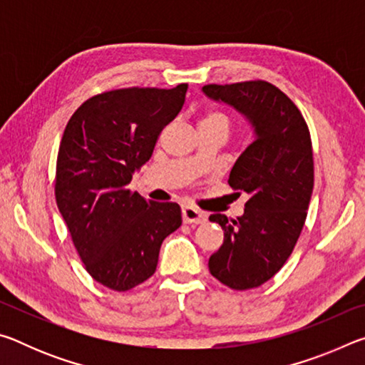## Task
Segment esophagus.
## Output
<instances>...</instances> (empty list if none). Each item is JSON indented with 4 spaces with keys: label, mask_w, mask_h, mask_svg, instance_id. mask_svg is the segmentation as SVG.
Wrapping results in <instances>:
<instances>
[{
    "label": "esophagus",
    "mask_w": 365,
    "mask_h": 365,
    "mask_svg": "<svg viewBox=\"0 0 365 365\" xmlns=\"http://www.w3.org/2000/svg\"><path fill=\"white\" fill-rule=\"evenodd\" d=\"M182 217L185 224H202V222H206L207 214L193 206H185L182 209Z\"/></svg>",
    "instance_id": "obj_1"
}]
</instances>
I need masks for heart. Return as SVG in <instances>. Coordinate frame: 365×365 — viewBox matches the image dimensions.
<instances>
[{"label":"heart","mask_w":365,"mask_h":365,"mask_svg":"<svg viewBox=\"0 0 365 365\" xmlns=\"http://www.w3.org/2000/svg\"><path fill=\"white\" fill-rule=\"evenodd\" d=\"M202 122H215V123H222V125H228V117L224 113H219V110H212L209 113Z\"/></svg>","instance_id":"heart-1"}]
</instances>
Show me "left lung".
Instances as JSON below:
<instances>
[{
  "instance_id": "obj_1",
  "label": "left lung",
  "mask_w": 365,
  "mask_h": 365,
  "mask_svg": "<svg viewBox=\"0 0 365 365\" xmlns=\"http://www.w3.org/2000/svg\"><path fill=\"white\" fill-rule=\"evenodd\" d=\"M202 93L233 108L252 130L228 177L232 190L245 191L248 201L235 220L225 214L209 217L224 230L209 270L233 289L261 287L283 267L304 227L314 188L311 135L294 103L262 80L206 85Z\"/></svg>"
}]
</instances>
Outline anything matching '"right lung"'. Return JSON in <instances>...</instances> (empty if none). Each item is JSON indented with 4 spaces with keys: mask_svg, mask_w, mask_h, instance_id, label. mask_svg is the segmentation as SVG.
<instances>
[{
    "mask_svg": "<svg viewBox=\"0 0 365 365\" xmlns=\"http://www.w3.org/2000/svg\"><path fill=\"white\" fill-rule=\"evenodd\" d=\"M187 90L180 83L93 96L73 113L61 140L59 212L86 272L115 292L150 279L164 238L182 225L177 202L146 201L128 185L182 110Z\"/></svg>",
    "mask_w": 365,
    "mask_h": 365,
    "instance_id": "1",
    "label": "right lung"
}]
</instances>
